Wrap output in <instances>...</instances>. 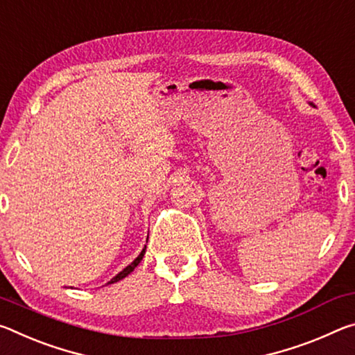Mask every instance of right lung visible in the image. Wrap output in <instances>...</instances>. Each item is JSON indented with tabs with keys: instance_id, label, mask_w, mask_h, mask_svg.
<instances>
[{
	"instance_id": "obj_1",
	"label": "right lung",
	"mask_w": 355,
	"mask_h": 355,
	"mask_svg": "<svg viewBox=\"0 0 355 355\" xmlns=\"http://www.w3.org/2000/svg\"><path fill=\"white\" fill-rule=\"evenodd\" d=\"M144 253H146V247H144V248H143V252L138 254V258H137L135 261H133V263H132V264H129V266H127L124 270H121V272H119V274H118V275H116V277H113V278H112V280H110L108 283H110V284H112V283H116V282L123 280V278H125L127 275H129V274H130V272H132L133 269H135V267H137V266H138L139 263H141V259H143V257H144ZM108 283H107V284H108Z\"/></svg>"
}]
</instances>
